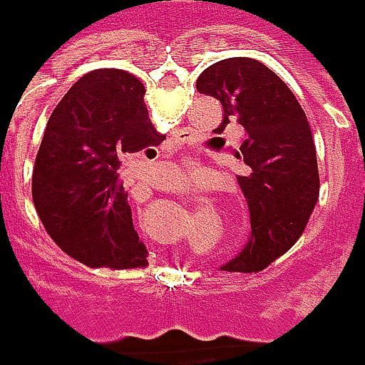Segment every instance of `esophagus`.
<instances>
[{"label":"esophagus","mask_w":365,"mask_h":365,"mask_svg":"<svg viewBox=\"0 0 365 365\" xmlns=\"http://www.w3.org/2000/svg\"><path fill=\"white\" fill-rule=\"evenodd\" d=\"M163 171H165V175L169 180H180V175H182V169L175 165H167Z\"/></svg>","instance_id":"34e87169"}]
</instances>
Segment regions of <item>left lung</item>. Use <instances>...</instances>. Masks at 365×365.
Listing matches in <instances>:
<instances>
[{"label":"left lung","mask_w":365,"mask_h":365,"mask_svg":"<svg viewBox=\"0 0 365 365\" xmlns=\"http://www.w3.org/2000/svg\"><path fill=\"white\" fill-rule=\"evenodd\" d=\"M196 89L222 103L225 118L216 135L229 124L243 130L232 155L243 169L239 185L251 232L241 253L222 269L259 272L298 241L319 198L309 120L290 88L255 58L214 63L202 71Z\"/></svg>","instance_id":"left-lung-1"}]
</instances>
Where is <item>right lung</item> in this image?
I'll use <instances>...</instances> for the list:
<instances>
[{
  "mask_svg": "<svg viewBox=\"0 0 365 365\" xmlns=\"http://www.w3.org/2000/svg\"><path fill=\"white\" fill-rule=\"evenodd\" d=\"M163 138L135 75L96 69L73 83L48 118L32 173L36 212L67 255L89 267L147 265L118 169Z\"/></svg>",
  "mask_w": 365,
  "mask_h": 365,
  "instance_id": "obj_1",
  "label": "right lung"
}]
</instances>
